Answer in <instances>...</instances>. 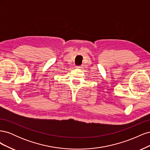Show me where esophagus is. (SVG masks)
Here are the masks:
<instances>
[{
	"label": "esophagus",
	"mask_w": 150,
	"mask_h": 150,
	"mask_svg": "<svg viewBox=\"0 0 150 150\" xmlns=\"http://www.w3.org/2000/svg\"><path fill=\"white\" fill-rule=\"evenodd\" d=\"M77 67L79 68V69H81V68H83V66H77Z\"/></svg>",
	"instance_id": "obj_1"
}]
</instances>
